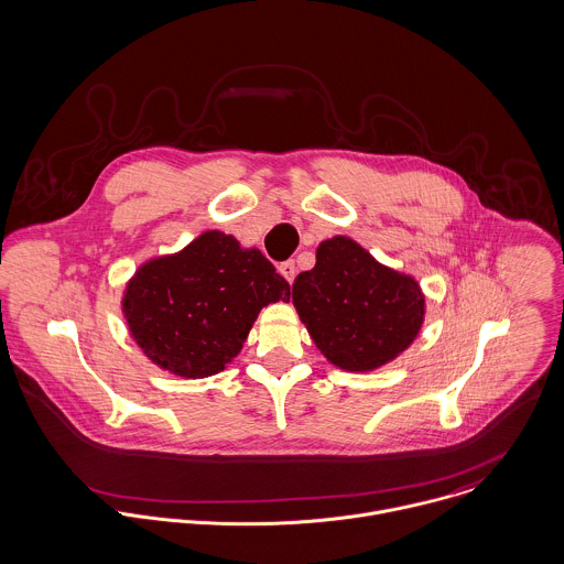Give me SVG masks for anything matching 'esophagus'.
Returning <instances> with one entry per match:
<instances>
[{
    "label": "esophagus",
    "mask_w": 564,
    "mask_h": 564,
    "mask_svg": "<svg viewBox=\"0 0 564 564\" xmlns=\"http://www.w3.org/2000/svg\"><path fill=\"white\" fill-rule=\"evenodd\" d=\"M279 272L285 276L288 283H294V279H296V263H294V259L283 261V263L279 265Z\"/></svg>",
    "instance_id": "34e87169"
}]
</instances>
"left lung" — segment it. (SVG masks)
<instances>
[{
	"label": "left lung",
	"instance_id": "left-lung-1",
	"mask_svg": "<svg viewBox=\"0 0 564 564\" xmlns=\"http://www.w3.org/2000/svg\"><path fill=\"white\" fill-rule=\"evenodd\" d=\"M292 303L321 352L355 372L403 352L425 316V299L412 276L377 263L339 235L323 241L316 265L296 276Z\"/></svg>",
	"mask_w": 564,
	"mask_h": 564
}]
</instances>
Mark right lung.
I'll return each instance as SVG.
<instances>
[{
    "instance_id": "right-lung-1",
    "label": "right lung",
    "mask_w": 564,
    "mask_h": 564,
    "mask_svg": "<svg viewBox=\"0 0 564 564\" xmlns=\"http://www.w3.org/2000/svg\"><path fill=\"white\" fill-rule=\"evenodd\" d=\"M290 301V283L257 250L207 230L176 254L143 263L126 285L123 318L161 368L200 379L225 370L261 307Z\"/></svg>"
}]
</instances>
